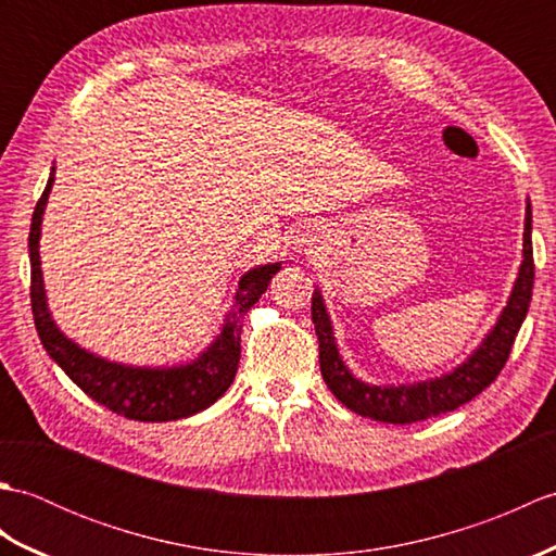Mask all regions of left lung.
I'll list each match as a JSON object with an SVG mask.
<instances>
[{
  "label": "left lung",
  "instance_id": "8db88e82",
  "mask_svg": "<svg viewBox=\"0 0 556 556\" xmlns=\"http://www.w3.org/2000/svg\"><path fill=\"white\" fill-rule=\"evenodd\" d=\"M530 224H533V212H530L528 203L523 229V263L521 269H518V279L509 303L502 311L497 325L492 327V332L482 341L480 349L473 351V356L466 363H460L454 372L437 377V380L399 387H372L356 380L339 356L323 293L315 289L311 313L317 344H320V370L329 392L346 408L358 413V416L394 425H410L464 406L470 399H476L482 389H488L497 380L506 358H509L514 339L526 320L530 296H533L535 263L533 241H530V229L533 227Z\"/></svg>",
  "mask_w": 556,
  "mask_h": 556
}]
</instances>
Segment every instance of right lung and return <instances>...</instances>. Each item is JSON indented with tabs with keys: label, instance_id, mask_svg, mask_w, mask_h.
<instances>
[{
	"label": "right lung",
	"instance_id": "obj_1",
	"mask_svg": "<svg viewBox=\"0 0 556 556\" xmlns=\"http://www.w3.org/2000/svg\"><path fill=\"white\" fill-rule=\"evenodd\" d=\"M54 184V169L50 181L35 205L28 251H30V305L38 337L47 353L74 380L83 392L98 404L108 406L116 416L140 422L179 420L207 408L227 392L239 370L241 358V320L251 305L263 296L269 279L279 271V263L263 265L245 271L236 291V305L229 313L222 334L198 361L179 365V368H134L104 361L96 353H88L74 341L59 332L45 301V285L40 269V224L42 212Z\"/></svg>",
	"mask_w": 556,
	"mask_h": 556
}]
</instances>
